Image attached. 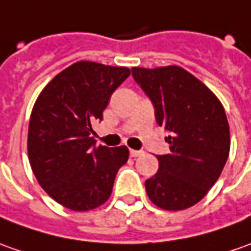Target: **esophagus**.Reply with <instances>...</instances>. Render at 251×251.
<instances>
[{
  "mask_svg": "<svg viewBox=\"0 0 251 251\" xmlns=\"http://www.w3.org/2000/svg\"><path fill=\"white\" fill-rule=\"evenodd\" d=\"M129 154H130V156H132V158H137V156H140V155H143V151H137V150H130V151H129Z\"/></svg>",
  "mask_w": 251,
  "mask_h": 251,
  "instance_id": "esophagus-1",
  "label": "esophagus"
}]
</instances>
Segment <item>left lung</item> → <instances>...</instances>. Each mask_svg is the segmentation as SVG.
Returning a JSON list of instances; mask_svg holds the SVG:
<instances>
[{"label":"left lung","instance_id":"1","mask_svg":"<svg viewBox=\"0 0 251 251\" xmlns=\"http://www.w3.org/2000/svg\"><path fill=\"white\" fill-rule=\"evenodd\" d=\"M132 75L169 132L170 152L146 180L151 202L165 210L198 203L219 180L229 155V126L223 104L204 83L177 66L133 67Z\"/></svg>","mask_w":251,"mask_h":251}]
</instances>
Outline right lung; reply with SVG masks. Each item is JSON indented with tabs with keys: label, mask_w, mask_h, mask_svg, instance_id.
Returning <instances> with one entry per match:
<instances>
[{
	"label": "right lung",
	"mask_w": 251,
	"mask_h": 251,
	"mask_svg": "<svg viewBox=\"0 0 251 251\" xmlns=\"http://www.w3.org/2000/svg\"><path fill=\"white\" fill-rule=\"evenodd\" d=\"M130 75L127 67L78 61L41 92L28 125V159L50 198L75 211L92 210L111 195L129 150L96 146L92 126L103 119L114 90Z\"/></svg>",
	"instance_id": "add662e5"
}]
</instances>
